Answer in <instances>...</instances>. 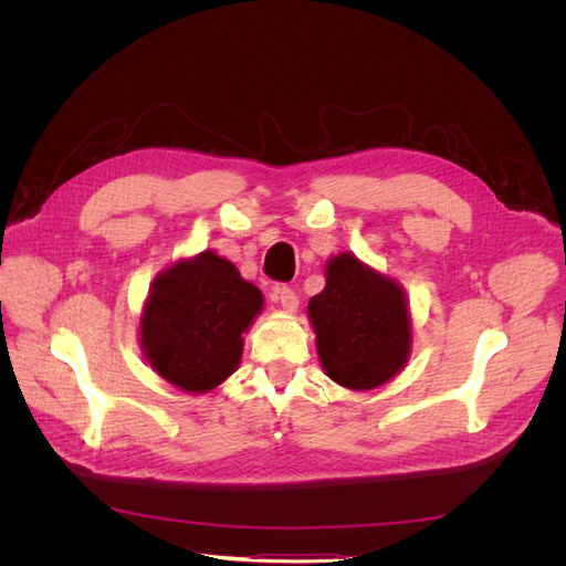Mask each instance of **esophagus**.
<instances>
[{
  "mask_svg": "<svg viewBox=\"0 0 566 566\" xmlns=\"http://www.w3.org/2000/svg\"><path fill=\"white\" fill-rule=\"evenodd\" d=\"M276 300H279V304L283 306V312H287V314L297 312L300 300H297V295H295V290H290V287H279V290H276Z\"/></svg>",
  "mask_w": 566,
  "mask_h": 566,
  "instance_id": "34e87169",
  "label": "esophagus"
}]
</instances>
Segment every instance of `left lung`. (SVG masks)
Instances as JSON below:
<instances>
[{"instance_id":"obj_1","label":"left lung","mask_w":566,"mask_h":566,"mask_svg":"<svg viewBox=\"0 0 566 566\" xmlns=\"http://www.w3.org/2000/svg\"><path fill=\"white\" fill-rule=\"evenodd\" d=\"M328 378L354 391L387 385L406 366L413 321L399 281L352 252L325 264V287L306 306Z\"/></svg>"}]
</instances>
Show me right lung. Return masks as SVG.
Segmentation results:
<instances>
[{"label": "right lung", "mask_w": 566, "mask_h": 566, "mask_svg": "<svg viewBox=\"0 0 566 566\" xmlns=\"http://www.w3.org/2000/svg\"><path fill=\"white\" fill-rule=\"evenodd\" d=\"M262 290L212 250L181 256L153 281L139 318L142 352L163 380L208 394L235 373Z\"/></svg>", "instance_id": "1"}]
</instances>
